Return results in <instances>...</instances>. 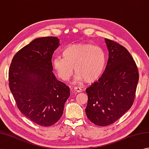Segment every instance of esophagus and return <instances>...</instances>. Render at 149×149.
Returning <instances> with one entry per match:
<instances>
[{"label": "esophagus", "instance_id": "1", "mask_svg": "<svg viewBox=\"0 0 149 149\" xmlns=\"http://www.w3.org/2000/svg\"><path fill=\"white\" fill-rule=\"evenodd\" d=\"M74 91H75V92H77V93L81 92V91H83V89H82V88H79V87H75L74 88Z\"/></svg>", "mask_w": 149, "mask_h": 149}]
</instances>
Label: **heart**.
I'll list each match as a JSON object with an SVG mask.
<instances>
[{
  "mask_svg": "<svg viewBox=\"0 0 149 149\" xmlns=\"http://www.w3.org/2000/svg\"><path fill=\"white\" fill-rule=\"evenodd\" d=\"M63 58L55 57L52 60L54 68L58 77L68 81L75 72V83L86 81L88 83L99 79L106 66L105 52L99 47L90 44L75 43L67 46L62 52Z\"/></svg>",
  "mask_w": 149,
  "mask_h": 149,
  "instance_id": "obj_1",
  "label": "heart"
}]
</instances>
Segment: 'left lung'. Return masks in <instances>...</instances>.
Masks as SVG:
<instances>
[{
    "label": "left lung",
    "instance_id": "left-lung-1",
    "mask_svg": "<svg viewBox=\"0 0 149 149\" xmlns=\"http://www.w3.org/2000/svg\"><path fill=\"white\" fill-rule=\"evenodd\" d=\"M109 51L100 78L86 88V113L94 124L107 126L116 122L133 104L139 74L131 54L124 47L105 38Z\"/></svg>",
    "mask_w": 149,
    "mask_h": 149
}]
</instances>
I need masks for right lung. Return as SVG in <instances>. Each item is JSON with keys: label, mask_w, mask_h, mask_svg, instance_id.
<instances>
[{"label": "right lung", "mask_w": 149, "mask_h": 149, "mask_svg": "<svg viewBox=\"0 0 149 149\" xmlns=\"http://www.w3.org/2000/svg\"><path fill=\"white\" fill-rule=\"evenodd\" d=\"M57 37L36 38L14 56L9 86L19 110L34 123L49 127L61 118L70 88L53 74L52 57Z\"/></svg>", "instance_id": "right-lung-1"}]
</instances>
